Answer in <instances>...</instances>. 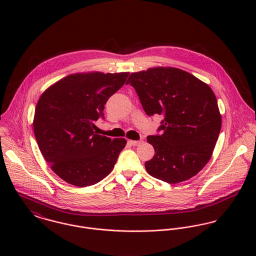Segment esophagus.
<instances>
[{"instance_id": "1", "label": "esophagus", "mask_w": 256, "mask_h": 256, "mask_svg": "<svg viewBox=\"0 0 256 256\" xmlns=\"http://www.w3.org/2000/svg\"><path fill=\"white\" fill-rule=\"evenodd\" d=\"M129 143L131 145H133V146H140L143 143V141H133V140H130Z\"/></svg>"}]
</instances>
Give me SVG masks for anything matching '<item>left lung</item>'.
Returning a JSON list of instances; mask_svg holds the SVG:
<instances>
[{
    "label": "left lung",
    "mask_w": 256,
    "mask_h": 256,
    "mask_svg": "<svg viewBox=\"0 0 256 256\" xmlns=\"http://www.w3.org/2000/svg\"><path fill=\"white\" fill-rule=\"evenodd\" d=\"M126 84L136 90L146 115L164 117L162 134L146 138L154 148L145 164L148 174L170 184L195 176L210 160L222 126L212 88L172 67L132 73Z\"/></svg>",
    "instance_id": "left-lung-1"
}]
</instances>
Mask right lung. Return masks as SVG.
I'll list each match as a JSON object with an SVG mask.
<instances>
[{"mask_svg":"<svg viewBox=\"0 0 256 256\" xmlns=\"http://www.w3.org/2000/svg\"><path fill=\"white\" fill-rule=\"evenodd\" d=\"M129 72L71 74L46 88L37 102L34 130L51 170L78 187L100 182L113 170L127 141L94 132L104 104Z\"/></svg>","mask_w":256,"mask_h":256,"instance_id":"add662e5","label":"right lung"}]
</instances>
